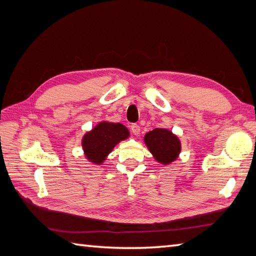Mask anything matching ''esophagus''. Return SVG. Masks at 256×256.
<instances>
[{
  "instance_id": "esophagus-1",
  "label": "esophagus",
  "mask_w": 256,
  "mask_h": 256,
  "mask_svg": "<svg viewBox=\"0 0 256 256\" xmlns=\"http://www.w3.org/2000/svg\"><path fill=\"white\" fill-rule=\"evenodd\" d=\"M131 131L133 132V134H135V135H138V134H140V125H138V124H136V123H133V124H131Z\"/></svg>"
}]
</instances>
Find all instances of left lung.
Returning a JSON list of instances; mask_svg holds the SVG:
<instances>
[{
    "label": "left lung",
    "mask_w": 256,
    "mask_h": 256,
    "mask_svg": "<svg viewBox=\"0 0 256 256\" xmlns=\"http://www.w3.org/2000/svg\"><path fill=\"white\" fill-rule=\"evenodd\" d=\"M144 140L155 160L162 164H170L180 153V142L168 130L155 128L145 135Z\"/></svg>",
    "instance_id": "8db88e82"
}]
</instances>
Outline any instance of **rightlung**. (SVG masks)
<instances>
[{
  "instance_id": "right-lung-1",
  "label": "right lung",
  "mask_w": 256,
  "mask_h": 256,
  "mask_svg": "<svg viewBox=\"0 0 256 256\" xmlns=\"http://www.w3.org/2000/svg\"><path fill=\"white\" fill-rule=\"evenodd\" d=\"M128 130L120 123L101 122L82 138L86 157L96 164H101L120 140L128 138Z\"/></svg>"
}]
</instances>
